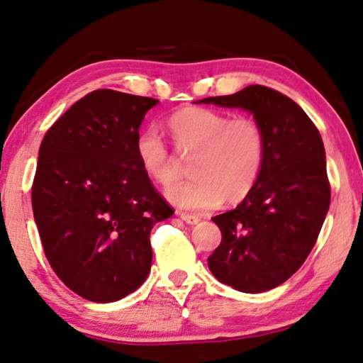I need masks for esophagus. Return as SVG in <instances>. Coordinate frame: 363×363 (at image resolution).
Segmentation results:
<instances>
[{"mask_svg": "<svg viewBox=\"0 0 363 363\" xmlns=\"http://www.w3.org/2000/svg\"><path fill=\"white\" fill-rule=\"evenodd\" d=\"M179 215H180V218H182V220H183L184 223H188V224H191V225L197 224V223L201 221L199 218L194 216V215H189V213H179Z\"/></svg>", "mask_w": 363, "mask_h": 363, "instance_id": "34e87169", "label": "esophagus"}]
</instances>
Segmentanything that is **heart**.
Listing matches in <instances>:
<instances>
[{
  "mask_svg": "<svg viewBox=\"0 0 363 363\" xmlns=\"http://www.w3.org/2000/svg\"><path fill=\"white\" fill-rule=\"evenodd\" d=\"M170 134L182 155H194L193 179L167 189L175 207L191 211L216 208L224 199L238 202L261 177L265 135L252 118H232L205 107H186L169 118ZM135 156L148 179L161 186L175 180V160L160 129L148 128L135 139Z\"/></svg>",
  "mask_w": 363,
  "mask_h": 363,
  "instance_id": "1",
  "label": "heart"
}]
</instances>
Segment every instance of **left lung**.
<instances>
[{
    "label": "left lung",
    "mask_w": 363,
    "mask_h": 363,
    "mask_svg": "<svg viewBox=\"0 0 363 363\" xmlns=\"http://www.w3.org/2000/svg\"><path fill=\"white\" fill-rule=\"evenodd\" d=\"M196 102L242 108L264 131L265 160L256 186L234 210L211 218L223 238L208 269L240 292L270 291L302 267L329 211L323 139L302 107L269 86L250 85Z\"/></svg>",
    "instance_id": "1"
}]
</instances>
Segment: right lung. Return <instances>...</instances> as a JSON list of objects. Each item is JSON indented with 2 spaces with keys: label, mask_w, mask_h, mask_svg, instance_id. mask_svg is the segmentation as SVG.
<instances>
[{
  "label": "right lung",
  "mask_w": 363,
  "mask_h": 363,
  "mask_svg": "<svg viewBox=\"0 0 363 363\" xmlns=\"http://www.w3.org/2000/svg\"><path fill=\"white\" fill-rule=\"evenodd\" d=\"M158 99L96 90L79 99L40 143L31 201L53 272L91 302L139 289L152 267L150 232L174 210L135 156Z\"/></svg>",
  "instance_id": "1"
}]
</instances>
